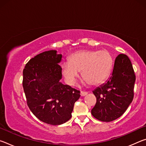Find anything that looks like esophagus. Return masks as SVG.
<instances>
[{"label":"esophagus","mask_w":146,"mask_h":146,"mask_svg":"<svg viewBox=\"0 0 146 146\" xmlns=\"http://www.w3.org/2000/svg\"><path fill=\"white\" fill-rule=\"evenodd\" d=\"M88 92H85V91H80L81 97H84L86 95H88Z\"/></svg>","instance_id":"esophagus-1"}]
</instances>
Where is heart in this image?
<instances>
[{"instance_id": "obj_1", "label": "heart", "mask_w": 146, "mask_h": 146, "mask_svg": "<svg viewBox=\"0 0 146 146\" xmlns=\"http://www.w3.org/2000/svg\"><path fill=\"white\" fill-rule=\"evenodd\" d=\"M113 64V58L106 50H84L72 54L70 61L62 64V71L66 82L73 85L82 71L86 84L93 86L103 83L110 76Z\"/></svg>"}]
</instances>
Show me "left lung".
<instances>
[{
    "label": "left lung",
    "mask_w": 146,
    "mask_h": 146,
    "mask_svg": "<svg viewBox=\"0 0 146 146\" xmlns=\"http://www.w3.org/2000/svg\"><path fill=\"white\" fill-rule=\"evenodd\" d=\"M135 75L129 58L124 54L116 57L111 77L93 91L97 103L91 114L102 122L121 117L131 103Z\"/></svg>",
    "instance_id": "8db88e82"
}]
</instances>
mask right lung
<instances>
[{"label": "right lung", "instance_id": "add662e5", "mask_svg": "<svg viewBox=\"0 0 146 146\" xmlns=\"http://www.w3.org/2000/svg\"><path fill=\"white\" fill-rule=\"evenodd\" d=\"M62 55L56 50L31 58L23 70V88L27 104L35 117L50 125H60L71 117L80 91L60 82Z\"/></svg>", "mask_w": 146, "mask_h": 146}]
</instances>
